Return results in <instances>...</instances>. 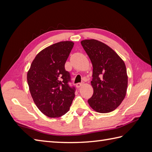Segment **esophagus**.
<instances>
[{
  "instance_id": "obj_1",
  "label": "esophagus",
  "mask_w": 152,
  "mask_h": 152,
  "mask_svg": "<svg viewBox=\"0 0 152 152\" xmlns=\"http://www.w3.org/2000/svg\"><path fill=\"white\" fill-rule=\"evenodd\" d=\"M82 85H83V83H77L76 84V86L77 88H80Z\"/></svg>"
}]
</instances>
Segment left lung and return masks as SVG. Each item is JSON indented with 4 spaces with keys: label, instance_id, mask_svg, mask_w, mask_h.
Here are the masks:
<instances>
[{
    "label": "left lung",
    "instance_id": "left-lung-1",
    "mask_svg": "<svg viewBox=\"0 0 152 152\" xmlns=\"http://www.w3.org/2000/svg\"><path fill=\"white\" fill-rule=\"evenodd\" d=\"M93 65V94L88 103L97 112H110L120 105L127 88L125 64L112 48L94 39L81 42Z\"/></svg>",
    "mask_w": 152,
    "mask_h": 152
}]
</instances>
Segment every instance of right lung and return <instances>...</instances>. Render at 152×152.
Wrapping results in <instances>:
<instances>
[{"label":"right lung","instance_id":"right-lung-1","mask_svg":"<svg viewBox=\"0 0 152 152\" xmlns=\"http://www.w3.org/2000/svg\"><path fill=\"white\" fill-rule=\"evenodd\" d=\"M74 46L70 41L60 42L38 53L27 72L31 95L38 108L50 118H58L69 110L76 88L64 64Z\"/></svg>","mask_w":152,"mask_h":152}]
</instances>
